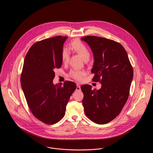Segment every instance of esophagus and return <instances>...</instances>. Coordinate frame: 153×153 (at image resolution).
I'll return each instance as SVG.
<instances>
[{
    "label": "esophagus",
    "mask_w": 153,
    "mask_h": 153,
    "mask_svg": "<svg viewBox=\"0 0 153 153\" xmlns=\"http://www.w3.org/2000/svg\"><path fill=\"white\" fill-rule=\"evenodd\" d=\"M76 85H77L76 90H77V91H81V88H80V85H79V84H76Z\"/></svg>",
    "instance_id": "34e87169"
}]
</instances>
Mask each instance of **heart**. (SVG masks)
<instances>
[{"label": "heart", "mask_w": 153, "mask_h": 153, "mask_svg": "<svg viewBox=\"0 0 153 153\" xmlns=\"http://www.w3.org/2000/svg\"><path fill=\"white\" fill-rule=\"evenodd\" d=\"M70 49L78 53L81 58L85 61H88L90 57L91 53L87 46L79 40L73 41L71 45ZM69 57V51L67 49H64L61 53V59L63 63H66ZM85 74V72L77 69H72L69 72V76L73 79L77 81H81Z\"/></svg>", "instance_id": "obj_1"}]
</instances>
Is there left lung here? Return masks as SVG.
Masks as SVG:
<instances>
[{"label": "left lung", "instance_id": "obj_1", "mask_svg": "<svg viewBox=\"0 0 153 153\" xmlns=\"http://www.w3.org/2000/svg\"><path fill=\"white\" fill-rule=\"evenodd\" d=\"M94 56L91 73L94 82H99V90L91 85L81 86L84 94L82 104L87 117L95 123L104 124L120 114L130 94L133 69L127 52L119 42L97 36L82 37Z\"/></svg>", "mask_w": 153, "mask_h": 153}]
</instances>
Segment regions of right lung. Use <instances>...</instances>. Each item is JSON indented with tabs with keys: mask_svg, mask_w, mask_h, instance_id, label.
I'll use <instances>...</instances> for the list:
<instances>
[{
	"mask_svg": "<svg viewBox=\"0 0 153 153\" xmlns=\"http://www.w3.org/2000/svg\"><path fill=\"white\" fill-rule=\"evenodd\" d=\"M68 37L57 36L36 42L30 48L24 61L21 84L33 115L47 124L59 122L76 84L65 81L54 85V70L62 65L61 53Z\"/></svg>",
	"mask_w": 153,
	"mask_h": 153,
	"instance_id": "obj_1",
	"label": "right lung"
}]
</instances>
